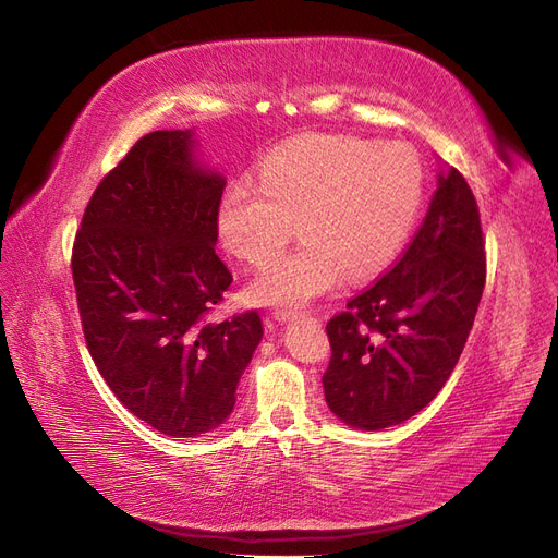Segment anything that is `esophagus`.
Instances as JSON below:
<instances>
[{"label": "esophagus", "instance_id": "obj_1", "mask_svg": "<svg viewBox=\"0 0 558 558\" xmlns=\"http://www.w3.org/2000/svg\"><path fill=\"white\" fill-rule=\"evenodd\" d=\"M294 317H296V313H292V311H282V308L274 313V319H276V322H287V319H294Z\"/></svg>", "mask_w": 558, "mask_h": 558}]
</instances>
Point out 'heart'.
Listing matches in <instances>:
<instances>
[{
	"label": "heart",
	"mask_w": 558,
	"mask_h": 558,
	"mask_svg": "<svg viewBox=\"0 0 558 558\" xmlns=\"http://www.w3.org/2000/svg\"><path fill=\"white\" fill-rule=\"evenodd\" d=\"M424 196L420 155L403 143L305 134L268 153L259 183H233L218 210V233L233 255L266 264L294 236V253L247 284L255 305L299 311L348 274L373 276L399 253Z\"/></svg>",
	"instance_id": "heart-1"
}]
</instances>
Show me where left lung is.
<instances>
[{
  "label": "left lung",
  "mask_w": 558,
  "mask_h": 558,
  "mask_svg": "<svg viewBox=\"0 0 558 558\" xmlns=\"http://www.w3.org/2000/svg\"><path fill=\"white\" fill-rule=\"evenodd\" d=\"M484 276L475 196L457 169H440L403 257L327 325L331 362L322 385L333 415L380 430L434 401L473 329Z\"/></svg>",
  "instance_id": "8db88e82"
}]
</instances>
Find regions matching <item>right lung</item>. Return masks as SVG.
<instances>
[{
    "label": "right lung",
    "mask_w": 558,
    "mask_h": 558,
    "mask_svg": "<svg viewBox=\"0 0 558 558\" xmlns=\"http://www.w3.org/2000/svg\"><path fill=\"white\" fill-rule=\"evenodd\" d=\"M225 183L194 130L146 134L95 190L71 257L101 377L132 415L173 438L227 422L264 336L255 311L204 322L231 284L215 255Z\"/></svg>",
    "instance_id": "add662e5"
}]
</instances>
